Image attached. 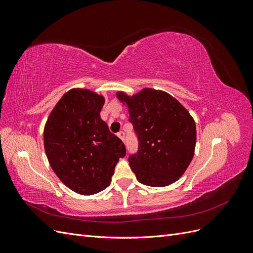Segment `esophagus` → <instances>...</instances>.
I'll return each mask as SVG.
<instances>
[{
  "label": "esophagus",
  "instance_id": "34e87169",
  "mask_svg": "<svg viewBox=\"0 0 253 253\" xmlns=\"http://www.w3.org/2000/svg\"><path fill=\"white\" fill-rule=\"evenodd\" d=\"M117 136L119 137V138H120L122 141H125L126 134H125V132H124V131H120V132H118V133H117Z\"/></svg>",
  "mask_w": 253,
  "mask_h": 253
}]
</instances>
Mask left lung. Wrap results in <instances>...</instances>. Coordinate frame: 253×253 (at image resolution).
Here are the masks:
<instances>
[{
  "instance_id": "left-lung-1",
  "label": "left lung",
  "mask_w": 253,
  "mask_h": 253,
  "mask_svg": "<svg viewBox=\"0 0 253 253\" xmlns=\"http://www.w3.org/2000/svg\"><path fill=\"white\" fill-rule=\"evenodd\" d=\"M117 97L128 106L138 150L128 156L142 185L166 187L185 173L194 155L196 127L189 112L171 95L152 88Z\"/></svg>"
}]
</instances>
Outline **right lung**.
<instances>
[{"mask_svg": "<svg viewBox=\"0 0 253 253\" xmlns=\"http://www.w3.org/2000/svg\"><path fill=\"white\" fill-rule=\"evenodd\" d=\"M104 98L74 88L60 99L44 127V148L53 172L75 192L93 195L108 187L126 145L101 119Z\"/></svg>", "mask_w": 253, "mask_h": 253, "instance_id": "add662e5", "label": "right lung"}]
</instances>
